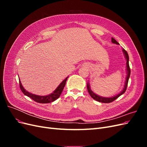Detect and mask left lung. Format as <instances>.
Wrapping results in <instances>:
<instances>
[{"label":"left lung","instance_id":"8db88e82","mask_svg":"<svg viewBox=\"0 0 147 147\" xmlns=\"http://www.w3.org/2000/svg\"><path fill=\"white\" fill-rule=\"evenodd\" d=\"M112 42L113 43H116V44H117V45H119V43L117 42L116 40L114 39L113 37H112ZM122 51L124 53V57H125V59H126V74H127L126 77V81H125V83H124L123 90L121 92H120L119 94L115 95L114 96L111 97H102V96H100L99 95L95 94V93L91 90L90 83L88 82V83H87L88 91L89 94H90V95L91 96L92 99H94V100L98 101V102H102V103H110V102H112L114 101L115 99H117L118 97H119L120 96H121L122 94H124V92H125V91L126 90V88H127V86L129 78L130 75H131V69H130V67H129V56H128L127 53L125 50H124V48H123Z\"/></svg>","mask_w":147,"mask_h":147}]
</instances>
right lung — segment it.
<instances>
[{"instance_id": "obj_1", "label": "right lung", "mask_w": 147, "mask_h": 147, "mask_svg": "<svg viewBox=\"0 0 147 147\" xmlns=\"http://www.w3.org/2000/svg\"><path fill=\"white\" fill-rule=\"evenodd\" d=\"M68 77H67L56 88V90L53 91L51 94H48L47 96H38V95H35L34 94H32L28 91H26L24 87L21 84V82L20 80V86L22 92H23V94L25 96H27L29 97L30 98L34 100V101L38 102V103H41V104H47V103H50L51 102H53L61 96L62 92L63 91V89L65 85V83L67 81V79Z\"/></svg>"}]
</instances>
